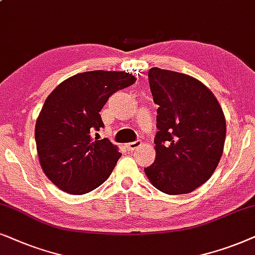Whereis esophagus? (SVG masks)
<instances>
[{
    "label": "esophagus",
    "instance_id": "1",
    "mask_svg": "<svg viewBox=\"0 0 255 255\" xmlns=\"http://www.w3.org/2000/svg\"><path fill=\"white\" fill-rule=\"evenodd\" d=\"M140 147H141V141L140 140L130 142V143L127 144V148L129 149V150H135V149H137V148H140Z\"/></svg>",
    "mask_w": 255,
    "mask_h": 255
}]
</instances>
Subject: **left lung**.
Returning a JSON list of instances; mask_svg holds the SVG:
<instances>
[{"label":"left lung","instance_id":"left-lung-1","mask_svg":"<svg viewBox=\"0 0 255 255\" xmlns=\"http://www.w3.org/2000/svg\"><path fill=\"white\" fill-rule=\"evenodd\" d=\"M149 85L157 108L156 158L144 168L167 195L196 190L211 177L222 157L226 122L218 100L201 81L152 67Z\"/></svg>","mask_w":255,"mask_h":255}]
</instances>
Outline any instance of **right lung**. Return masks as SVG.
I'll return each mask as SVG.
<instances>
[{"mask_svg": "<svg viewBox=\"0 0 255 255\" xmlns=\"http://www.w3.org/2000/svg\"><path fill=\"white\" fill-rule=\"evenodd\" d=\"M135 81L127 72L88 71L64 80L46 98L36 122L37 152L43 171L60 190L84 195L110 177L121 152L98 137L105 127L100 111L112 94Z\"/></svg>", "mask_w": 255, "mask_h": 255, "instance_id": "1", "label": "right lung"}]
</instances>
